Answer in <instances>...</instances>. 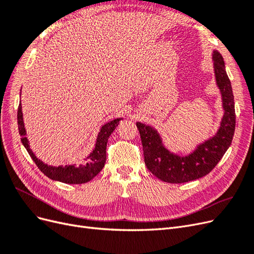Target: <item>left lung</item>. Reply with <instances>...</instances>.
Returning <instances> with one entry per match:
<instances>
[{
    "label": "left lung",
    "instance_id": "8db88e82",
    "mask_svg": "<svg viewBox=\"0 0 254 254\" xmlns=\"http://www.w3.org/2000/svg\"><path fill=\"white\" fill-rule=\"evenodd\" d=\"M214 73L221 93L224 117L216 134L199 144L188 156H178L165 148L155 128L137 122L144 151V161L157 178L168 183H184L209 174L225 155L232 143L235 131L234 96L220 53L213 52Z\"/></svg>",
    "mask_w": 254,
    "mask_h": 254
}]
</instances>
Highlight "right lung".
<instances>
[{
	"label": "right lung",
	"mask_w": 254,
	"mask_h": 254,
	"mask_svg": "<svg viewBox=\"0 0 254 254\" xmlns=\"http://www.w3.org/2000/svg\"><path fill=\"white\" fill-rule=\"evenodd\" d=\"M123 119H115L109 123H107L102 126L99 130L95 147L90 155L86 159V163L80 165H65V166H51L44 164L42 161L38 159L32 149L29 148V144L26 135V130L24 127V122H23V113L21 103L18 107V127L19 133L21 135V142L24 145L29 156L32 157L34 162L38 166V168L52 180L60 181L67 184H81L92 180L94 177L103 170L106 162V148L107 142H108L109 136L113 132V130L118 127L120 121Z\"/></svg>",
	"instance_id": "right-lung-1"
}]
</instances>
